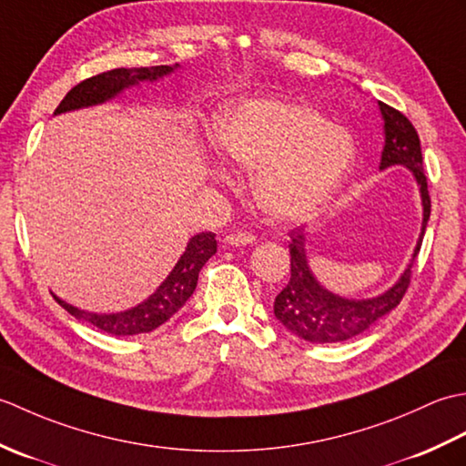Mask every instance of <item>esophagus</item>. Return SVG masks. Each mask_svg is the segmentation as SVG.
I'll use <instances>...</instances> for the list:
<instances>
[{"mask_svg":"<svg viewBox=\"0 0 466 466\" xmlns=\"http://www.w3.org/2000/svg\"><path fill=\"white\" fill-rule=\"evenodd\" d=\"M224 242L228 246H246V244H254L256 236H252L248 232H236V234H228Z\"/></svg>","mask_w":466,"mask_h":466,"instance_id":"34e87169","label":"esophagus"}]
</instances>
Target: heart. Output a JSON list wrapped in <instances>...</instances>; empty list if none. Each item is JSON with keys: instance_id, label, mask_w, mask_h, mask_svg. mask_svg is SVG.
<instances>
[{"instance_id": "obj_1", "label": "heart", "mask_w": 466, "mask_h": 466, "mask_svg": "<svg viewBox=\"0 0 466 466\" xmlns=\"http://www.w3.org/2000/svg\"><path fill=\"white\" fill-rule=\"evenodd\" d=\"M212 144L226 164L254 172L262 210L284 222L314 216L354 164L352 136L309 106L252 100L214 117Z\"/></svg>"}]
</instances>
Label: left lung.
Returning <instances> with one entry per match:
<instances>
[{"mask_svg":"<svg viewBox=\"0 0 466 466\" xmlns=\"http://www.w3.org/2000/svg\"><path fill=\"white\" fill-rule=\"evenodd\" d=\"M380 112L384 117V150L380 157V170L394 164L407 166L417 177L422 196V232L414 250L412 262L420 250L422 236L427 230V222L431 216V196L427 186V176L422 170V152L420 140L414 126L402 112L394 110L389 104H382ZM290 234V280L284 286L282 292L274 300V316L279 319L286 330L309 342H344L354 339L360 332L369 330L370 326L379 322L382 316L400 304L402 296L407 294L412 279V262L400 280L370 300H349L340 299L319 284L314 279L309 260H306L304 248V232L302 228H294Z\"/></svg>","mask_w":466,"mask_h":466,"instance_id":"left-lung-1","label":"left lung"}]
</instances>
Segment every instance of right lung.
Segmentation results:
<instances>
[{
	"label": "right lung",
	"instance_id": "obj_1",
	"mask_svg": "<svg viewBox=\"0 0 466 466\" xmlns=\"http://www.w3.org/2000/svg\"><path fill=\"white\" fill-rule=\"evenodd\" d=\"M177 66V64H176ZM172 66H154V67H116L110 72H102L97 76L87 77V80L74 86L72 90L66 94V97L56 107L54 114H62L69 110H77V107H87L102 104L106 100H112L114 96L120 94L124 87L136 86L140 82H154L157 77L172 72ZM216 254V234L214 232H202L196 234L194 238L187 242L186 252L180 256V260L174 266L170 276L162 282L150 299L146 302L137 304L136 309L117 312V314H94L76 309V306L59 300L57 296L54 299L57 304L66 309L76 319L90 322L96 329H100L107 334L114 336H130V334H142L152 332L157 326H162L172 314L182 309L186 300L190 299L196 290L198 274H200L202 266Z\"/></svg>",
	"mask_w": 466,
	"mask_h": 466
}]
</instances>
